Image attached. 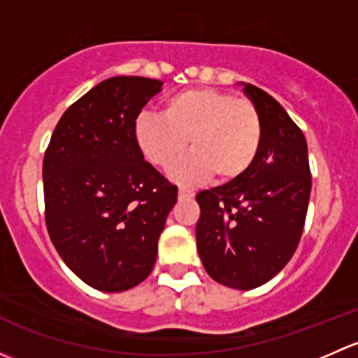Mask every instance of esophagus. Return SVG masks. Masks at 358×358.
<instances>
[{
  "mask_svg": "<svg viewBox=\"0 0 358 358\" xmlns=\"http://www.w3.org/2000/svg\"><path fill=\"white\" fill-rule=\"evenodd\" d=\"M178 197H180V199H192L194 192H192V190L180 189V190H178Z\"/></svg>",
  "mask_w": 358,
  "mask_h": 358,
  "instance_id": "esophagus-1",
  "label": "esophagus"
}]
</instances>
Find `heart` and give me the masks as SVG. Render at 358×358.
I'll use <instances>...</instances> for the list:
<instances>
[{"mask_svg": "<svg viewBox=\"0 0 358 358\" xmlns=\"http://www.w3.org/2000/svg\"><path fill=\"white\" fill-rule=\"evenodd\" d=\"M133 135L143 157L159 168L178 157L189 140L192 152L173 162L168 176L192 187L213 175L222 183L243 178L262 149L263 126L249 100L215 88H190L169 96L162 115L142 112Z\"/></svg>", "mask_w": 358, "mask_h": 358, "instance_id": "b5f03b06", "label": "heart"}]
</instances>
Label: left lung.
<instances>
[{
	"mask_svg": "<svg viewBox=\"0 0 358 358\" xmlns=\"http://www.w3.org/2000/svg\"><path fill=\"white\" fill-rule=\"evenodd\" d=\"M259 112L262 149L236 182L197 194V251L206 272L232 289H255L277 275L301 239L312 176L301 129L273 96L241 83Z\"/></svg>",
	"mask_w": 358,
	"mask_h": 358,
	"instance_id": "left-lung-1",
	"label": "left lung"
}]
</instances>
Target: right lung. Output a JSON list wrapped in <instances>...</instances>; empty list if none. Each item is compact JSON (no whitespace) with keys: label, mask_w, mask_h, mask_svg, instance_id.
I'll return each instance as SVG.
<instances>
[{"label":"right lung","mask_w":358,"mask_h":358,"mask_svg":"<svg viewBox=\"0 0 358 358\" xmlns=\"http://www.w3.org/2000/svg\"><path fill=\"white\" fill-rule=\"evenodd\" d=\"M162 83L117 76L64 112L43 161L46 227L88 286L121 292L154 268L178 189L143 161L133 124Z\"/></svg>","instance_id":"right-lung-1"}]
</instances>
